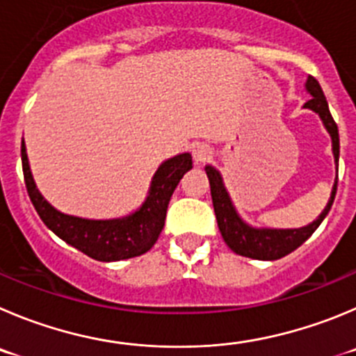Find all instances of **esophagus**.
Here are the masks:
<instances>
[{
	"label": "esophagus",
	"instance_id": "esophagus-1",
	"mask_svg": "<svg viewBox=\"0 0 356 356\" xmlns=\"http://www.w3.org/2000/svg\"><path fill=\"white\" fill-rule=\"evenodd\" d=\"M211 154H212L211 147H209V145H205V144H198L197 147L193 149V159L197 163L207 161V159L211 158Z\"/></svg>",
	"mask_w": 356,
	"mask_h": 356
}]
</instances>
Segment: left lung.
<instances>
[{
  "instance_id": "8db88e82",
  "label": "left lung",
  "mask_w": 356,
  "mask_h": 356,
  "mask_svg": "<svg viewBox=\"0 0 356 356\" xmlns=\"http://www.w3.org/2000/svg\"><path fill=\"white\" fill-rule=\"evenodd\" d=\"M305 91L311 95V99L304 103V108H311L320 115L323 121V126L327 131L330 133L332 138V152H334L335 165L339 163V129L335 124L334 118H332L330 111H328V103L325 98L321 86L314 77H309L305 82ZM207 172L209 184H211V197L212 205H214L216 219H218V227L223 241L227 242L228 248L234 253L241 254V257L254 258V260H279V258L286 257L291 251L304 244L311 235L314 234L325 216L330 211L332 204H334L335 191H337V175H335L334 188H332L330 200H328L327 207L323 209L316 221H313L307 227L302 228H286V230H275V228H254L248 225L244 219L238 216L235 211L232 198L228 195L227 188L223 184V177L216 170L214 167L207 165L205 167Z\"/></svg>"
}]
</instances>
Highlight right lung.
<instances>
[{
    "mask_svg": "<svg viewBox=\"0 0 356 356\" xmlns=\"http://www.w3.org/2000/svg\"><path fill=\"white\" fill-rule=\"evenodd\" d=\"M21 158L28 195L43 223L66 244L98 261L128 260L147 253L161 234L172 193L182 175L193 168L189 152L174 156L163 161L152 175L147 198L140 209L124 218L86 219L59 212L42 197L29 168L24 140Z\"/></svg>",
    "mask_w": 356,
    "mask_h": 356,
    "instance_id": "1",
    "label": "right lung"
}]
</instances>
